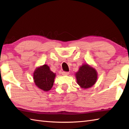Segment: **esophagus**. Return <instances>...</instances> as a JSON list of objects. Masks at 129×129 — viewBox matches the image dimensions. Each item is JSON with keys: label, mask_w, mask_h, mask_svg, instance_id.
Returning <instances> with one entry per match:
<instances>
[{"label": "esophagus", "mask_w": 129, "mask_h": 129, "mask_svg": "<svg viewBox=\"0 0 129 129\" xmlns=\"http://www.w3.org/2000/svg\"><path fill=\"white\" fill-rule=\"evenodd\" d=\"M69 74V73L68 72H62V75H68Z\"/></svg>", "instance_id": "obj_1"}]
</instances>
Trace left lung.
Returning <instances> with one entry per match:
<instances>
[{"label": "left lung", "mask_w": 129, "mask_h": 129, "mask_svg": "<svg viewBox=\"0 0 129 129\" xmlns=\"http://www.w3.org/2000/svg\"><path fill=\"white\" fill-rule=\"evenodd\" d=\"M75 75L78 84L84 89L94 85L98 78L96 71L87 64L82 65Z\"/></svg>", "instance_id": "left-lung-1"}]
</instances>
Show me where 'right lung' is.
Instances as JSON below:
<instances>
[{
	"label": "right lung",
	"instance_id": "add662e5",
	"mask_svg": "<svg viewBox=\"0 0 129 129\" xmlns=\"http://www.w3.org/2000/svg\"><path fill=\"white\" fill-rule=\"evenodd\" d=\"M55 74L49 69L47 65L38 68L34 73V80L36 85L44 91L50 90L53 85Z\"/></svg>",
	"mask_w": 129,
	"mask_h": 129
}]
</instances>
